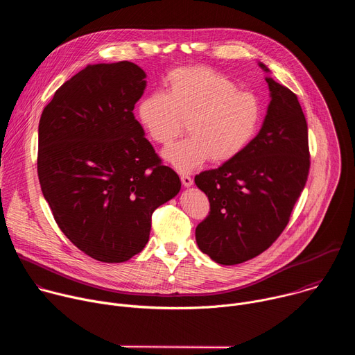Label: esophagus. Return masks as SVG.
I'll return each mask as SVG.
<instances>
[{
  "mask_svg": "<svg viewBox=\"0 0 355 355\" xmlns=\"http://www.w3.org/2000/svg\"><path fill=\"white\" fill-rule=\"evenodd\" d=\"M180 178H181L182 185H184V187H187V188H188V187H191V185H192V182H193V181H192V178H191V175H188V174H181V175H180Z\"/></svg>",
  "mask_w": 355,
  "mask_h": 355,
  "instance_id": "esophagus-1",
  "label": "esophagus"
}]
</instances>
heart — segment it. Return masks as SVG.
I'll list each match as a JSON object with an SVG mask.
<instances>
[{
    "mask_svg": "<svg viewBox=\"0 0 355 355\" xmlns=\"http://www.w3.org/2000/svg\"><path fill=\"white\" fill-rule=\"evenodd\" d=\"M263 115L257 94L240 91L233 80L207 66L173 70L166 77V92H150L137 105L143 129L163 146L182 132L187 121L189 136L163 153L178 171H191L209 159H236L257 136Z\"/></svg>",
    "mask_w": 355,
    "mask_h": 355,
    "instance_id": "b5f03b06",
    "label": "heart"
}]
</instances>
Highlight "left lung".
Wrapping results in <instances>:
<instances>
[{
  "label": "left lung",
  "mask_w": 355,
  "mask_h": 355,
  "mask_svg": "<svg viewBox=\"0 0 355 355\" xmlns=\"http://www.w3.org/2000/svg\"><path fill=\"white\" fill-rule=\"evenodd\" d=\"M266 81L271 101L259 135L236 159L195 177L211 204L209 215L196 226V243L223 266L266 251L286 227L308 181V123L297 96L271 77Z\"/></svg>",
  "instance_id": "left-lung-1"
}]
</instances>
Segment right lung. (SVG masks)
I'll use <instances>...</instances> for the list:
<instances>
[{"label": "right lung", "instance_id": "add662e5", "mask_svg": "<svg viewBox=\"0 0 355 355\" xmlns=\"http://www.w3.org/2000/svg\"><path fill=\"white\" fill-rule=\"evenodd\" d=\"M144 78L130 62L88 64L55 92L39 121L43 196L66 237L103 263L140 252L151 215L181 189L133 115Z\"/></svg>", "mask_w": 355, "mask_h": 355}]
</instances>
